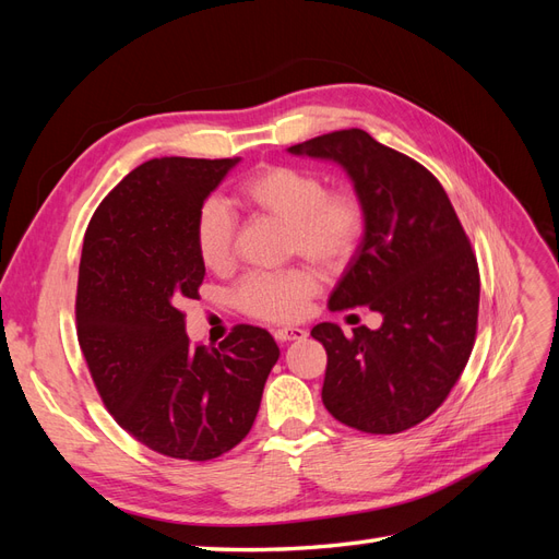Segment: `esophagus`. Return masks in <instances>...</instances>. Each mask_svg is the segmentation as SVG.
Listing matches in <instances>:
<instances>
[{"mask_svg": "<svg viewBox=\"0 0 559 559\" xmlns=\"http://www.w3.org/2000/svg\"><path fill=\"white\" fill-rule=\"evenodd\" d=\"M273 335L277 343H292V341H302V337L308 335V331L298 326H284V329H275Z\"/></svg>", "mask_w": 559, "mask_h": 559, "instance_id": "obj_1", "label": "esophagus"}]
</instances>
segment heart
Segmentation results:
<instances>
[{
	"instance_id": "heart-1",
	"label": "heart",
	"mask_w": 559,
	"mask_h": 559,
	"mask_svg": "<svg viewBox=\"0 0 559 559\" xmlns=\"http://www.w3.org/2000/svg\"><path fill=\"white\" fill-rule=\"evenodd\" d=\"M247 207L286 224V251L300 253L324 273H341L354 259L368 214L361 195L337 186L308 167L263 165L238 189ZM238 216L224 200L200 202L193 222V245L207 270L224 273L238 259ZM319 280L308 265L253 270L235 289L238 308L263 321H294L308 312Z\"/></svg>"
}]
</instances>
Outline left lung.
<instances>
[{"mask_svg": "<svg viewBox=\"0 0 559 559\" xmlns=\"http://www.w3.org/2000/svg\"><path fill=\"white\" fill-rule=\"evenodd\" d=\"M292 154L341 163L361 195L364 240L329 308L366 306L382 326L317 324L326 349L321 401L343 425L401 433L441 408L464 373L478 331L480 273L452 202L425 165L366 130L319 134Z\"/></svg>", "mask_w": 559, "mask_h": 559, "instance_id": "1", "label": "left lung"}]
</instances>
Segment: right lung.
Here are the masks:
<instances>
[{
  "label": "right lung",
  "instance_id": "right-lung-1",
  "mask_svg": "<svg viewBox=\"0 0 559 559\" xmlns=\"http://www.w3.org/2000/svg\"><path fill=\"white\" fill-rule=\"evenodd\" d=\"M235 163L146 160L99 202L83 238V359L118 427L173 460L207 462L238 445L280 359L273 335L249 324L233 326L218 347L193 345L179 310L205 280L195 212Z\"/></svg>",
  "mask_w": 559,
  "mask_h": 559
}]
</instances>
